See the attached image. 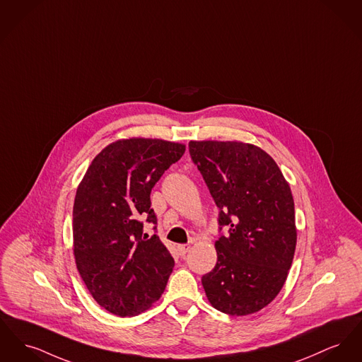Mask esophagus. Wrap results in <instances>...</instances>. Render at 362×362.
<instances>
[{
  "label": "esophagus",
  "instance_id": "1",
  "mask_svg": "<svg viewBox=\"0 0 362 362\" xmlns=\"http://www.w3.org/2000/svg\"><path fill=\"white\" fill-rule=\"evenodd\" d=\"M177 250H179V255L183 257V255H186V253L190 250V245H189V243L179 245V246H177Z\"/></svg>",
  "mask_w": 362,
  "mask_h": 362
}]
</instances>
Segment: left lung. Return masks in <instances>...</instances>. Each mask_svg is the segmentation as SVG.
<instances>
[{
  "label": "left lung",
  "instance_id": "obj_1",
  "mask_svg": "<svg viewBox=\"0 0 362 362\" xmlns=\"http://www.w3.org/2000/svg\"><path fill=\"white\" fill-rule=\"evenodd\" d=\"M192 163L218 208L217 262L202 276L206 297L231 316L271 303L291 268L296 245L294 199L275 160L255 145L192 141Z\"/></svg>",
  "mask_w": 362,
  "mask_h": 362
}]
</instances>
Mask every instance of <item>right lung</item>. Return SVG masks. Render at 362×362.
<instances>
[{"label":"right lung","mask_w":362,"mask_h":362,"mask_svg":"<svg viewBox=\"0 0 362 362\" xmlns=\"http://www.w3.org/2000/svg\"><path fill=\"white\" fill-rule=\"evenodd\" d=\"M186 146L131 138L95 156L74 202V255L93 298L126 317L149 309L165 290L175 261L157 235L150 192Z\"/></svg>","instance_id":"add662e5"}]
</instances>
